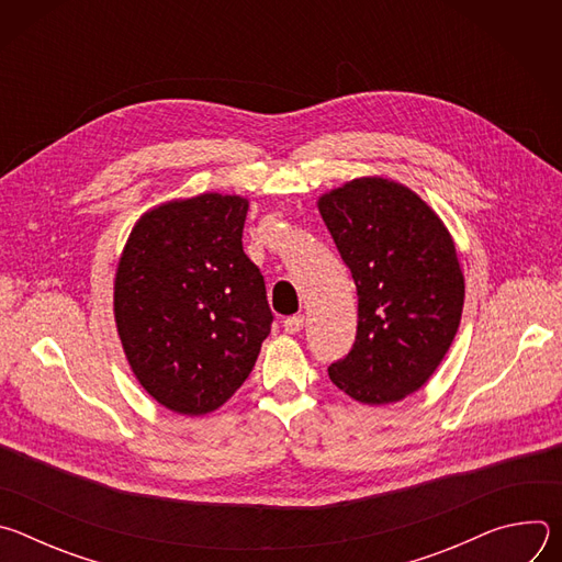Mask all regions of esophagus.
I'll return each instance as SVG.
<instances>
[{
    "instance_id": "1",
    "label": "esophagus",
    "mask_w": 562,
    "mask_h": 562,
    "mask_svg": "<svg viewBox=\"0 0 562 562\" xmlns=\"http://www.w3.org/2000/svg\"><path fill=\"white\" fill-rule=\"evenodd\" d=\"M302 327H304V315H289L286 319H284V331L286 334H297V331H302Z\"/></svg>"
}]
</instances>
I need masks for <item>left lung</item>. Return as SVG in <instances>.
<instances>
[{
  "label": "left lung",
  "instance_id": "obj_1",
  "mask_svg": "<svg viewBox=\"0 0 562 562\" xmlns=\"http://www.w3.org/2000/svg\"><path fill=\"white\" fill-rule=\"evenodd\" d=\"M358 289V331L331 382L362 405L418 391L449 351L464 304L453 237L405 184L358 178L317 200Z\"/></svg>",
  "mask_w": 562,
  "mask_h": 562
}]
</instances>
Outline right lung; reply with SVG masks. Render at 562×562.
<instances>
[{"mask_svg":"<svg viewBox=\"0 0 562 562\" xmlns=\"http://www.w3.org/2000/svg\"><path fill=\"white\" fill-rule=\"evenodd\" d=\"M249 200L202 193L146 211L115 271L113 311L148 395L182 414L222 407L249 378L273 313L243 249Z\"/></svg>","mask_w":562,"mask_h":562,"instance_id":"obj_1","label":"right lung"}]
</instances>
